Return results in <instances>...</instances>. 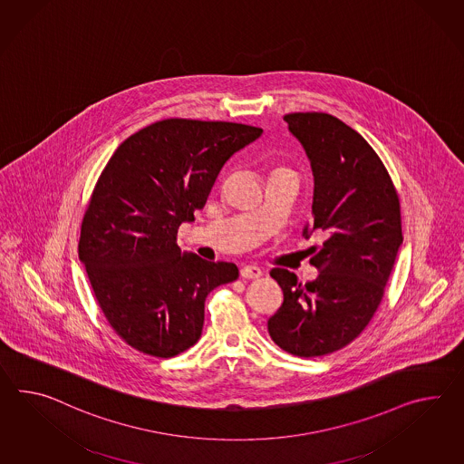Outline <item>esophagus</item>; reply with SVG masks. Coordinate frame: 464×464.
Instances as JSON below:
<instances>
[{
  "mask_svg": "<svg viewBox=\"0 0 464 464\" xmlns=\"http://www.w3.org/2000/svg\"><path fill=\"white\" fill-rule=\"evenodd\" d=\"M239 273H241V276H243V278H246V280H255V278H260L261 275H263L261 268H258V266H253V265H246V266H243V268L239 270Z\"/></svg>",
  "mask_w": 464,
  "mask_h": 464,
  "instance_id": "34e87169",
  "label": "esophagus"
}]
</instances>
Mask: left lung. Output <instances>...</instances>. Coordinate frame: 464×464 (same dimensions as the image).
<instances>
[{"label": "left lung", "mask_w": 464, "mask_h": 464, "mask_svg": "<svg viewBox=\"0 0 464 464\" xmlns=\"http://www.w3.org/2000/svg\"><path fill=\"white\" fill-rule=\"evenodd\" d=\"M283 121L304 146L314 172V223L327 239L312 246L314 282L285 268L270 275L283 304L268 320L273 342L298 357L340 351L369 325L402 245L396 188L369 142L337 117L286 113Z\"/></svg>", "instance_id": "1"}]
</instances>
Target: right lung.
<instances>
[{"mask_svg":"<svg viewBox=\"0 0 464 464\" xmlns=\"http://www.w3.org/2000/svg\"><path fill=\"white\" fill-rule=\"evenodd\" d=\"M263 129L166 119L113 152L80 229L79 258L115 334L136 351L169 359L203 332L209 292L237 266L181 253L178 229L194 221L227 159Z\"/></svg>","mask_w":464,"mask_h":464,"instance_id":"add662e5","label":"right lung"}]
</instances>
